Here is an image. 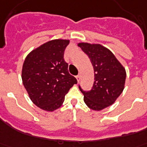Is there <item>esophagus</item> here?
Masks as SVG:
<instances>
[{"label":"esophagus","instance_id":"34e87169","mask_svg":"<svg viewBox=\"0 0 147 147\" xmlns=\"http://www.w3.org/2000/svg\"><path fill=\"white\" fill-rule=\"evenodd\" d=\"M76 78L77 81H78V82H79V80H80V76H79V75H78V76H76Z\"/></svg>","mask_w":147,"mask_h":147}]
</instances>
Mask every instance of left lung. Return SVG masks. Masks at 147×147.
<instances>
[{
	"label": "left lung",
	"mask_w": 147,
	"mask_h": 147,
	"mask_svg": "<svg viewBox=\"0 0 147 147\" xmlns=\"http://www.w3.org/2000/svg\"><path fill=\"white\" fill-rule=\"evenodd\" d=\"M78 47L90 57L94 69V83L85 92L84 102L93 111H101L115 103L122 93L126 79L125 68L115 54L99 43H79Z\"/></svg>",
	"instance_id": "obj_1"
}]
</instances>
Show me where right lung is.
Masks as SVG:
<instances>
[{"instance_id":"add662e5","label":"right lung","mask_w":147,"mask_h":147,"mask_svg":"<svg viewBox=\"0 0 147 147\" xmlns=\"http://www.w3.org/2000/svg\"><path fill=\"white\" fill-rule=\"evenodd\" d=\"M69 40H50L32 50L26 57L22 79L33 104L46 111L58 109L77 80L68 72L64 52Z\"/></svg>"}]
</instances>
